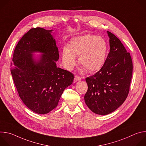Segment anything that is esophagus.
Returning <instances> with one entry per match:
<instances>
[{
	"mask_svg": "<svg viewBox=\"0 0 146 146\" xmlns=\"http://www.w3.org/2000/svg\"><path fill=\"white\" fill-rule=\"evenodd\" d=\"M81 80V78L80 77L76 76L75 77H74V82H77L78 81H80Z\"/></svg>",
	"mask_w": 146,
	"mask_h": 146,
	"instance_id": "1",
	"label": "esophagus"
}]
</instances>
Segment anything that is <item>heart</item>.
Instances as JSON below:
<instances>
[{"instance_id": "obj_1", "label": "heart", "mask_w": 146, "mask_h": 146, "mask_svg": "<svg viewBox=\"0 0 146 146\" xmlns=\"http://www.w3.org/2000/svg\"><path fill=\"white\" fill-rule=\"evenodd\" d=\"M108 53V44L104 38L90 34L77 36L62 48V63L65 68L72 70L76 64V56H78L83 68L88 72H95L105 65Z\"/></svg>"}]
</instances>
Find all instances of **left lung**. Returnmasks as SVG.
<instances>
[{
	"mask_svg": "<svg viewBox=\"0 0 146 146\" xmlns=\"http://www.w3.org/2000/svg\"><path fill=\"white\" fill-rule=\"evenodd\" d=\"M110 52L105 64L94 75L86 78V104L94 113L107 115L117 109L129 91L133 65L129 52L121 41L108 31Z\"/></svg>",
	"mask_w": 146,
	"mask_h": 146,
	"instance_id": "1",
	"label": "left lung"
}]
</instances>
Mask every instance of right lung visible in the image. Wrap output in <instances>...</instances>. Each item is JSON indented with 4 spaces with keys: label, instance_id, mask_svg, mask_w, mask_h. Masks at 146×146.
<instances>
[{
    "label": "right lung",
    "instance_id": "obj_1",
    "mask_svg": "<svg viewBox=\"0 0 146 146\" xmlns=\"http://www.w3.org/2000/svg\"><path fill=\"white\" fill-rule=\"evenodd\" d=\"M53 30L36 28L21 38L15 48L11 73L19 96L32 111L45 114L54 109L73 74L56 66L59 58ZM42 54L36 57L33 54Z\"/></svg>",
    "mask_w": 146,
    "mask_h": 146
}]
</instances>
